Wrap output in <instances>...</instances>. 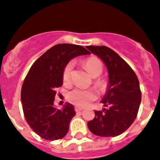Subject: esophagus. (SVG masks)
Here are the masks:
<instances>
[{"label":"esophagus","instance_id":"1","mask_svg":"<svg viewBox=\"0 0 160 160\" xmlns=\"http://www.w3.org/2000/svg\"><path fill=\"white\" fill-rule=\"evenodd\" d=\"M83 110V108H75V111L76 112H81Z\"/></svg>","mask_w":160,"mask_h":160}]
</instances>
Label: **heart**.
I'll list each match as a JSON object with an SVG mask.
<instances>
[{
  "instance_id": "b5f03b06",
  "label": "heart",
  "mask_w": 160,
  "mask_h": 160,
  "mask_svg": "<svg viewBox=\"0 0 160 160\" xmlns=\"http://www.w3.org/2000/svg\"><path fill=\"white\" fill-rule=\"evenodd\" d=\"M83 65L92 77L94 78L93 84L99 90L103 91L107 89L108 82L104 78L101 77L103 71V63L97 57H89L83 62ZM73 71V62H69L65 66L62 71V81L64 84H70L71 81V75ZM97 98V94L92 89H75L69 92L67 99L72 104L77 107L84 108L94 101Z\"/></svg>"
}]
</instances>
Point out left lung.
Masks as SVG:
<instances>
[{"instance_id":"left-lung-1","label":"left lung","mask_w":160,"mask_h":160,"mask_svg":"<svg viewBox=\"0 0 160 160\" xmlns=\"http://www.w3.org/2000/svg\"><path fill=\"white\" fill-rule=\"evenodd\" d=\"M103 61L109 84L102 102L108 109L94 111L88 122L89 131L98 136H117L127 131L136 119L141 101L140 83L132 67L113 50L106 46H87Z\"/></svg>"}]
</instances>
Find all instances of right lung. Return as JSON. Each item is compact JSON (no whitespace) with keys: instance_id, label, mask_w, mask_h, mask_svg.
I'll list each match as a JSON object with an SVG mask.
<instances>
[{"instance_id":"add662e5","label":"right lung","mask_w":160,"mask_h":160,"mask_svg":"<svg viewBox=\"0 0 160 160\" xmlns=\"http://www.w3.org/2000/svg\"><path fill=\"white\" fill-rule=\"evenodd\" d=\"M89 54L76 44H57L38 58L29 69L21 88L24 118L31 129L48 141L63 138L76 112L71 103L54 108L57 89L62 85V71L75 57Z\"/></svg>"}]
</instances>
